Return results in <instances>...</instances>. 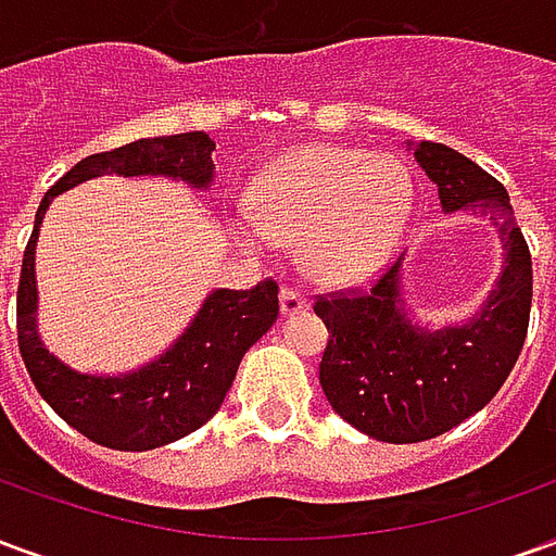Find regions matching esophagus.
<instances>
[{
    "label": "esophagus",
    "instance_id": "34e87169",
    "mask_svg": "<svg viewBox=\"0 0 556 556\" xmlns=\"http://www.w3.org/2000/svg\"><path fill=\"white\" fill-rule=\"evenodd\" d=\"M279 309H282V315L306 313V309H309V301H306L298 289H282L279 291Z\"/></svg>",
    "mask_w": 556,
    "mask_h": 556
}]
</instances>
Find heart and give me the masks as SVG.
<instances>
[{
  "label": "heart",
  "instance_id": "obj_1",
  "mask_svg": "<svg viewBox=\"0 0 556 556\" xmlns=\"http://www.w3.org/2000/svg\"><path fill=\"white\" fill-rule=\"evenodd\" d=\"M414 178L393 154L349 146L294 148L267 166L241 217L253 247L301 241L306 274L325 286L372 277L408 226Z\"/></svg>",
  "mask_w": 556,
  "mask_h": 556
}]
</instances>
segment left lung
<instances>
[{"mask_svg":"<svg viewBox=\"0 0 556 556\" xmlns=\"http://www.w3.org/2000/svg\"><path fill=\"white\" fill-rule=\"evenodd\" d=\"M408 151L438 187L443 214L491 217L501 231L503 270L477 313L441 330L410 318L405 255L366 294L315 303L330 333L318 366L330 408L387 443L429 441L485 408L521 354L533 301L530 250L503 184L441 142H408Z\"/></svg>","mask_w":556,"mask_h":556,"instance_id":"1","label":"left lung"}]
</instances>
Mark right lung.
I'll use <instances>...</instances> for the list:
<instances>
[{"mask_svg": "<svg viewBox=\"0 0 556 556\" xmlns=\"http://www.w3.org/2000/svg\"><path fill=\"white\" fill-rule=\"evenodd\" d=\"M214 148L207 134L190 130L175 137L137 139L115 151L91 154L47 190L35 214L17 289L20 354L43 402L79 434L110 450L146 453L181 441L184 434L205 426L229 393L243 354L277 321V282L267 279L250 291L214 289L181 337L139 369L122 375L77 372L59 361L38 333L35 247L43 214L55 195L101 175H151L207 190L214 184Z\"/></svg>", "mask_w": 556, "mask_h": 556, "instance_id": "obj_1", "label": "right lung"}]
</instances>
